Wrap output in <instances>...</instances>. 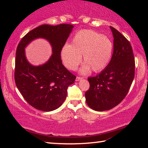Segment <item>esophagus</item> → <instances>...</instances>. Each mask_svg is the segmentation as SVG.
Listing matches in <instances>:
<instances>
[{"mask_svg":"<svg viewBox=\"0 0 148 148\" xmlns=\"http://www.w3.org/2000/svg\"><path fill=\"white\" fill-rule=\"evenodd\" d=\"M81 79H82V77H79V76H77L76 78V82H78V81H79V80H81Z\"/></svg>","mask_w":148,"mask_h":148,"instance_id":"1","label":"esophagus"}]
</instances>
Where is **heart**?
Returning <instances> with one entry per match:
<instances>
[{
	"mask_svg": "<svg viewBox=\"0 0 148 148\" xmlns=\"http://www.w3.org/2000/svg\"><path fill=\"white\" fill-rule=\"evenodd\" d=\"M114 45L108 37L92 30H82L74 35L71 45L62 47L61 56L62 62L69 70L74 71L82 61L85 63L80 73L86 74L91 69L94 72L103 70L111 59Z\"/></svg>",
	"mask_w": 148,
	"mask_h": 148,
	"instance_id": "heart-1",
	"label": "heart"
}]
</instances>
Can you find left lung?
Returning a JSON list of instances; mask_svg holds the SVG:
<instances>
[{"instance_id":"obj_1","label":"left lung","mask_w":148,"mask_h":148,"mask_svg":"<svg viewBox=\"0 0 148 148\" xmlns=\"http://www.w3.org/2000/svg\"><path fill=\"white\" fill-rule=\"evenodd\" d=\"M114 51L106 68L96 76L87 78L90 87L86 101L91 109L102 112L118 105L128 93L134 77L135 62L131 44L112 27Z\"/></svg>"}]
</instances>
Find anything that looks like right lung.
I'll return each instance as SVG.
<instances>
[{
  "label": "right lung",
  "instance_id": "right-lung-1",
  "mask_svg": "<svg viewBox=\"0 0 148 148\" xmlns=\"http://www.w3.org/2000/svg\"><path fill=\"white\" fill-rule=\"evenodd\" d=\"M74 26L42 25L29 32L17 46L14 77L22 96L34 108L44 112L58 108L66 98L67 88L76 76L62 64L61 51ZM37 38H44L52 46V55L44 64L34 66L26 59L25 47Z\"/></svg>",
  "mask_w": 148,
  "mask_h": 148
}]
</instances>
